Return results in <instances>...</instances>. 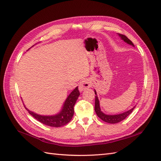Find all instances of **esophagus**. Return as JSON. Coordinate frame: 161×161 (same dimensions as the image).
Listing matches in <instances>:
<instances>
[{
  "label": "esophagus",
  "mask_w": 161,
  "mask_h": 161,
  "mask_svg": "<svg viewBox=\"0 0 161 161\" xmlns=\"http://www.w3.org/2000/svg\"><path fill=\"white\" fill-rule=\"evenodd\" d=\"M91 82L88 79H83L79 83V89L80 91H83L91 87Z\"/></svg>",
  "instance_id": "34e87169"
}]
</instances>
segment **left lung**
I'll list each match as a JSON object with an SVG mask.
<instances>
[{"mask_svg": "<svg viewBox=\"0 0 161 161\" xmlns=\"http://www.w3.org/2000/svg\"><path fill=\"white\" fill-rule=\"evenodd\" d=\"M118 35L120 37V38L124 42H125V43H127L128 44L132 46L133 47H134V43L131 42L129 39L126 37L124 35H122V34H119L118 33ZM95 94L96 95L95 96V111L96 112V114L97 115V116L99 117L100 119H101L103 121H105L107 123H109V124H117L118 122H120L121 121L124 120V119H125L133 111L134 109L135 108V106L134 108H131V109L124 112V113H121L119 114H116V115H108L104 114L103 111H101V108H100V103H99V101L98 99V97H97V92L95 90Z\"/></svg>", "mask_w": 161, "mask_h": 161, "instance_id": "1", "label": "left lung"}]
</instances>
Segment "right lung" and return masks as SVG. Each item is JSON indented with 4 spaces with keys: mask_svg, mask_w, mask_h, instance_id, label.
Here are the masks:
<instances>
[{
    "mask_svg": "<svg viewBox=\"0 0 161 161\" xmlns=\"http://www.w3.org/2000/svg\"><path fill=\"white\" fill-rule=\"evenodd\" d=\"M80 92L78 86L73 90L70 94L68 96L62 105V109L59 113L52 115H42L29 110L25 106V109L28 111L29 114L31 115L34 118H36L40 122L51 127H61L66 125L70 121L73 115H74V106L76 100L79 98Z\"/></svg>",
    "mask_w": 161,
    "mask_h": 161,
    "instance_id": "obj_1",
    "label": "right lung"
}]
</instances>
